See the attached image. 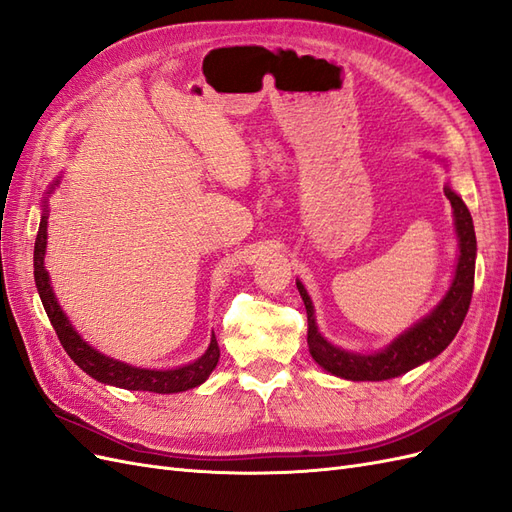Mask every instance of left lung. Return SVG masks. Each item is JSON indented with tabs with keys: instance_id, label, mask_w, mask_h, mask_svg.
I'll use <instances>...</instances> for the list:
<instances>
[{
	"instance_id": "left-lung-1",
	"label": "left lung",
	"mask_w": 512,
	"mask_h": 512,
	"mask_svg": "<svg viewBox=\"0 0 512 512\" xmlns=\"http://www.w3.org/2000/svg\"><path fill=\"white\" fill-rule=\"evenodd\" d=\"M444 194L453 205L455 226L459 235V260L453 286L446 292L442 303L433 309L431 316H427L423 322L414 324V327L404 335H399L386 350L378 354H354L331 346L327 339L318 333L314 320V305L309 301L303 284L297 282L307 312V346L320 367L348 380H389L433 359V356H438L453 342L472 301L476 235L472 215L466 203H463L451 188H444Z\"/></svg>"
}]
</instances>
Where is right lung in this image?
Masks as SVG:
<instances>
[{"instance_id": "1", "label": "right lung", "mask_w": 512, "mask_h": 512, "mask_svg": "<svg viewBox=\"0 0 512 512\" xmlns=\"http://www.w3.org/2000/svg\"><path fill=\"white\" fill-rule=\"evenodd\" d=\"M44 247H46V213H42L38 237L34 245V280L36 288L42 299V305L46 309V316H49L53 329L59 337V344L64 346L70 359L79 365L85 374L96 378L98 382L121 386V389L128 391H149V393H179L194 389V386L203 384L211 371L218 365L220 359V348L215 335L211 337V344L207 352L200 356L198 361L177 367V369H141L132 367L126 363H119L108 359V356L100 354L91 346H87L83 339L76 335L72 324L61 312V307L55 301V294L49 284V273L44 271Z\"/></svg>"}]
</instances>
